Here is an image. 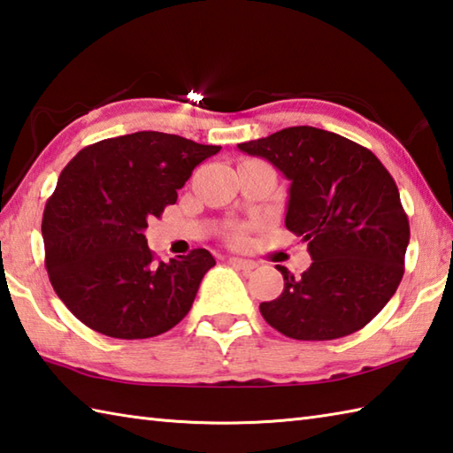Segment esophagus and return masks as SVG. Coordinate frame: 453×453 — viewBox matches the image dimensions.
<instances>
[{
	"instance_id": "esophagus-1",
	"label": "esophagus",
	"mask_w": 453,
	"mask_h": 453,
	"mask_svg": "<svg viewBox=\"0 0 453 453\" xmlns=\"http://www.w3.org/2000/svg\"><path fill=\"white\" fill-rule=\"evenodd\" d=\"M229 263L234 265V267H237V269H242V271H253L255 267H257V263L255 261H250V259H239V257H232V259H229Z\"/></svg>"
}]
</instances>
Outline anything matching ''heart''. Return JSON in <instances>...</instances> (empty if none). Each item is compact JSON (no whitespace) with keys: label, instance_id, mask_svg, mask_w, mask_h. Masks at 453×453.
I'll return each mask as SVG.
<instances>
[{"label":"heart","instance_id":"heart-1","mask_svg":"<svg viewBox=\"0 0 453 453\" xmlns=\"http://www.w3.org/2000/svg\"><path fill=\"white\" fill-rule=\"evenodd\" d=\"M229 239H232V243L242 245L245 242V232L243 229H235V232H232V235H229Z\"/></svg>","mask_w":453,"mask_h":453}]
</instances>
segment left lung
Wrapping results in <instances>:
<instances>
[{
    "label": "left lung",
    "mask_w": 453,
    "mask_h": 453,
    "mask_svg": "<svg viewBox=\"0 0 453 453\" xmlns=\"http://www.w3.org/2000/svg\"><path fill=\"white\" fill-rule=\"evenodd\" d=\"M290 180L285 226L308 242L312 265L261 303L265 320L287 338L338 340L385 308L404 274L409 218L383 163L338 133L298 126L239 143Z\"/></svg>",
    "instance_id": "1"
}]
</instances>
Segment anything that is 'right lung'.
Instances as JSON below:
<instances>
[{"label": "right lung", "mask_w": 453, "mask_h": 453, "mask_svg": "<svg viewBox=\"0 0 453 453\" xmlns=\"http://www.w3.org/2000/svg\"><path fill=\"white\" fill-rule=\"evenodd\" d=\"M219 149L137 131L88 145L65 166L42 214L44 267L80 322L110 338L145 340L190 312L216 259L192 250L157 261L143 232Z\"/></svg>", "instance_id": "right-lung-1"}]
</instances>
